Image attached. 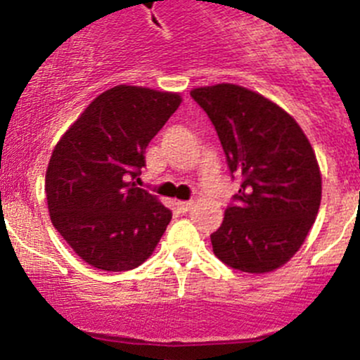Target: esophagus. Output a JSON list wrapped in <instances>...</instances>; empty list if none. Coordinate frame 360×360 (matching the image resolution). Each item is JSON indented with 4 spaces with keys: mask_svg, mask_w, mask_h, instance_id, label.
I'll list each match as a JSON object with an SVG mask.
<instances>
[{
    "mask_svg": "<svg viewBox=\"0 0 360 360\" xmlns=\"http://www.w3.org/2000/svg\"><path fill=\"white\" fill-rule=\"evenodd\" d=\"M176 207H177V213L184 214V213H188V211L191 210V202H184V200H179V202H176Z\"/></svg>",
    "mask_w": 360,
    "mask_h": 360,
    "instance_id": "1",
    "label": "esophagus"
}]
</instances>
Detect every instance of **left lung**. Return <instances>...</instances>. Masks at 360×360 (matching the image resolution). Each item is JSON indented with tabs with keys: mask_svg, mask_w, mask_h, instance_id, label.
<instances>
[{
	"mask_svg": "<svg viewBox=\"0 0 360 360\" xmlns=\"http://www.w3.org/2000/svg\"><path fill=\"white\" fill-rule=\"evenodd\" d=\"M214 126L240 190L211 234L234 270L266 274L295 256L321 202L316 154L295 119L261 94L221 83L191 90Z\"/></svg>",
	"mask_w": 360,
	"mask_h": 360,
	"instance_id": "1",
	"label": "left lung"
}]
</instances>
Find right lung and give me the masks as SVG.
<instances>
[{
    "mask_svg": "<svg viewBox=\"0 0 360 360\" xmlns=\"http://www.w3.org/2000/svg\"><path fill=\"white\" fill-rule=\"evenodd\" d=\"M179 94L119 85L97 96L56 143L46 172L55 229L85 263L127 271L153 254L172 211L133 179Z\"/></svg>",
    "mask_w": 360,
    "mask_h": 360,
    "instance_id": "add662e5",
    "label": "right lung"
}]
</instances>
